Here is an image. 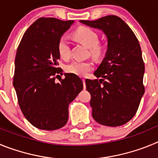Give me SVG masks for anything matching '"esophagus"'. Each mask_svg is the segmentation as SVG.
Returning <instances> with one entry per match:
<instances>
[{"mask_svg":"<svg viewBox=\"0 0 158 158\" xmlns=\"http://www.w3.org/2000/svg\"><path fill=\"white\" fill-rule=\"evenodd\" d=\"M82 81H83L84 89H85V87H86V85H85V79H82Z\"/></svg>","mask_w":158,"mask_h":158,"instance_id":"1","label":"esophagus"}]
</instances>
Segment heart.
<instances>
[{"instance_id": "b5f03b06", "label": "heart", "mask_w": 158, "mask_h": 158, "mask_svg": "<svg viewBox=\"0 0 158 158\" xmlns=\"http://www.w3.org/2000/svg\"><path fill=\"white\" fill-rule=\"evenodd\" d=\"M77 40L89 48L92 55L99 57L101 55L103 48L98 43V35L95 31L89 27H80L73 33ZM58 51L61 58L68 59L70 57V47L67 38L62 36L58 42ZM93 67L91 61H73L65 66L67 73L76 74L77 76H85Z\"/></svg>"}]
</instances>
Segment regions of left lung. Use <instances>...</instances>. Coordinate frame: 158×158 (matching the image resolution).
<instances>
[{"instance_id": "8db88e82", "label": "left lung", "mask_w": 158, "mask_h": 158, "mask_svg": "<svg viewBox=\"0 0 158 158\" xmlns=\"http://www.w3.org/2000/svg\"><path fill=\"white\" fill-rule=\"evenodd\" d=\"M80 22L102 30L107 38L106 56L94 73L101 79L85 80L92 115L104 126H122L135 116L145 93V65L139 40L129 26L114 15Z\"/></svg>"}]
</instances>
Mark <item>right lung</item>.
<instances>
[{"label": "right lung", "mask_w": 158, "mask_h": 158, "mask_svg": "<svg viewBox=\"0 0 158 158\" xmlns=\"http://www.w3.org/2000/svg\"><path fill=\"white\" fill-rule=\"evenodd\" d=\"M41 17L32 23L19 43L15 58L13 85L24 117L36 128L54 131L66 124L68 107L83 89L77 75L62 74L58 67V42L73 23Z\"/></svg>", "instance_id": "right-lung-1"}]
</instances>
